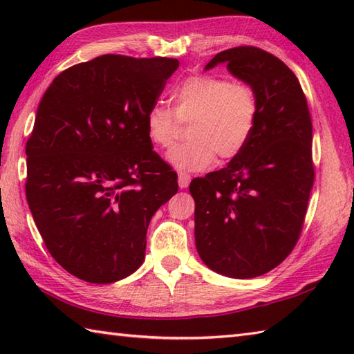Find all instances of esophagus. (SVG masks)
I'll list each match as a JSON object with an SVG mask.
<instances>
[{"label": "esophagus", "instance_id": "1", "mask_svg": "<svg viewBox=\"0 0 354 354\" xmlns=\"http://www.w3.org/2000/svg\"><path fill=\"white\" fill-rule=\"evenodd\" d=\"M192 181V176L189 173L185 171H178V184H179V189H187Z\"/></svg>", "mask_w": 354, "mask_h": 354}]
</instances>
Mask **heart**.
<instances>
[{
    "label": "heart",
    "instance_id": "heart-1",
    "mask_svg": "<svg viewBox=\"0 0 354 354\" xmlns=\"http://www.w3.org/2000/svg\"><path fill=\"white\" fill-rule=\"evenodd\" d=\"M175 112L155 104L146 115L149 140L161 149L175 145L179 122H190L189 141L173 149L169 161L198 171L216 160H232L250 142L259 118L257 91L245 82L212 74L185 79L171 94Z\"/></svg>",
    "mask_w": 354,
    "mask_h": 354
}]
</instances>
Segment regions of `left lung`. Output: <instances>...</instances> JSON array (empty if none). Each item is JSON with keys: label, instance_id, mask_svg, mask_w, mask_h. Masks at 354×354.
Instances as JSON below:
<instances>
[{"label": "left lung", "instance_id": "1", "mask_svg": "<svg viewBox=\"0 0 354 354\" xmlns=\"http://www.w3.org/2000/svg\"><path fill=\"white\" fill-rule=\"evenodd\" d=\"M259 97V118L243 152L225 169L194 178V239L214 272L254 278L292 252L301 234L315 169L312 118L295 74L270 53L242 45L217 53Z\"/></svg>", "mask_w": 354, "mask_h": 354}]
</instances>
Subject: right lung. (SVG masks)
Listing matches in <instances>:
<instances>
[{"label":"right lung","instance_id":"add662e5","mask_svg":"<svg viewBox=\"0 0 354 354\" xmlns=\"http://www.w3.org/2000/svg\"><path fill=\"white\" fill-rule=\"evenodd\" d=\"M178 59L103 55L53 80L27 140L26 196L45 246L80 280L135 272L150 219L178 192L146 115Z\"/></svg>","mask_w":354,"mask_h":354}]
</instances>
